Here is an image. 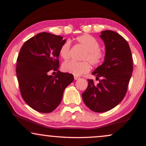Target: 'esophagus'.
<instances>
[{
  "instance_id": "1",
  "label": "esophagus",
  "mask_w": 146,
  "mask_h": 146,
  "mask_svg": "<svg viewBox=\"0 0 146 146\" xmlns=\"http://www.w3.org/2000/svg\"><path fill=\"white\" fill-rule=\"evenodd\" d=\"M79 78H80V76H74V79H75V80H78V79H79Z\"/></svg>"
}]
</instances>
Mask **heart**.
<instances>
[{"label": "heart", "mask_w": 146, "mask_h": 146, "mask_svg": "<svg viewBox=\"0 0 146 146\" xmlns=\"http://www.w3.org/2000/svg\"><path fill=\"white\" fill-rule=\"evenodd\" d=\"M77 42L86 49L83 55V60H87L93 66H98L102 62L105 54L99 48L100 43L97 38L90 35L85 34L76 38ZM59 54L64 60H68L70 56V43L66 41L59 50ZM88 61L76 62L70 61L62 65V70L66 73L73 74L75 76H80L90 71L91 66Z\"/></svg>", "instance_id": "b5f03b06"}]
</instances>
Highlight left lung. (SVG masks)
<instances>
[{"instance_id": "obj_1", "label": "left lung", "mask_w": 146, "mask_h": 146, "mask_svg": "<svg viewBox=\"0 0 146 146\" xmlns=\"http://www.w3.org/2000/svg\"><path fill=\"white\" fill-rule=\"evenodd\" d=\"M100 37L105 44L104 61L92 73L99 82L95 84L88 80L82 96L91 110L102 113L115 108L124 97L133 72V58L127 42L117 32L104 31Z\"/></svg>"}]
</instances>
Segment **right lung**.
Returning <instances> with one entry per match:
<instances>
[{
    "mask_svg": "<svg viewBox=\"0 0 146 146\" xmlns=\"http://www.w3.org/2000/svg\"><path fill=\"white\" fill-rule=\"evenodd\" d=\"M66 41L59 35L42 32L27 40L20 50L16 73L24 101L36 111L52 112L60 104L64 91L73 75L59 68V50ZM56 70L55 76L49 75Z\"/></svg>",
    "mask_w": 146,
    "mask_h": 146,
    "instance_id": "add662e5",
    "label": "right lung"
}]
</instances>
